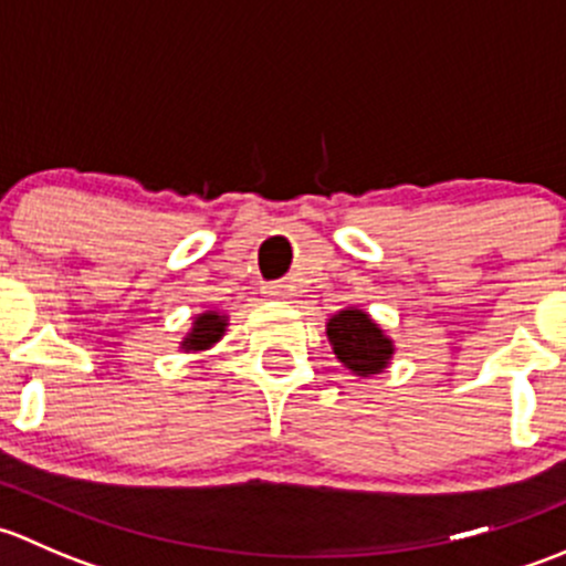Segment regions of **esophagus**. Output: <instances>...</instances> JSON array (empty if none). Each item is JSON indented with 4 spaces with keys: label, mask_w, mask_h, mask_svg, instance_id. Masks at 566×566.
<instances>
[{
    "label": "esophagus",
    "mask_w": 566,
    "mask_h": 566,
    "mask_svg": "<svg viewBox=\"0 0 566 566\" xmlns=\"http://www.w3.org/2000/svg\"><path fill=\"white\" fill-rule=\"evenodd\" d=\"M265 295L268 298H287L290 290H287V284L271 282V284H265Z\"/></svg>",
    "instance_id": "esophagus-1"
}]
</instances>
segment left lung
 <instances>
[{"instance_id":"obj_1","label":"left lung","mask_w":566,"mask_h":566,"mask_svg":"<svg viewBox=\"0 0 566 566\" xmlns=\"http://www.w3.org/2000/svg\"><path fill=\"white\" fill-rule=\"evenodd\" d=\"M325 334H328L336 358L364 378L378 375L394 353L389 336L361 310H342L339 315L328 319Z\"/></svg>"}]
</instances>
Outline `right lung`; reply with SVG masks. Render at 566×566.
<instances>
[{"label": "right lung", "instance_id": "1", "mask_svg": "<svg viewBox=\"0 0 566 566\" xmlns=\"http://www.w3.org/2000/svg\"><path fill=\"white\" fill-rule=\"evenodd\" d=\"M224 328L227 317H221L219 312H205V315L193 319V328L191 334L182 339V347H186V350H205V347H210L213 342H219L221 336H224Z\"/></svg>", "mask_w": 566, "mask_h": 566}]
</instances>
